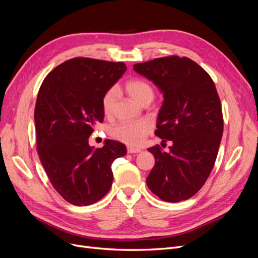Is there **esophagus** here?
Returning a JSON list of instances; mask_svg holds the SVG:
<instances>
[{"label": "esophagus", "mask_w": 258, "mask_h": 258, "mask_svg": "<svg viewBox=\"0 0 258 258\" xmlns=\"http://www.w3.org/2000/svg\"><path fill=\"white\" fill-rule=\"evenodd\" d=\"M127 151L129 154H137V153H140L142 152L141 148H138V147H132V146H128L127 147Z\"/></svg>", "instance_id": "34e87169"}]
</instances>
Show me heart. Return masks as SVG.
Segmentation results:
<instances>
[{"label": "heart", "instance_id": "1", "mask_svg": "<svg viewBox=\"0 0 258 258\" xmlns=\"http://www.w3.org/2000/svg\"><path fill=\"white\" fill-rule=\"evenodd\" d=\"M128 95L137 103L141 104L145 100L154 99V90L152 86L143 80H131L124 84ZM115 89H108L101 100V105L105 115H111L115 106ZM150 124L145 121H123L113 126L110 134L113 138L129 145H139L150 132Z\"/></svg>", "mask_w": 258, "mask_h": 258}]
</instances>
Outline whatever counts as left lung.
Here are the masks:
<instances>
[{
    "label": "left lung",
    "mask_w": 258,
    "mask_h": 258,
    "mask_svg": "<svg viewBox=\"0 0 258 258\" xmlns=\"http://www.w3.org/2000/svg\"><path fill=\"white\" fill-rule=\"evenodd\" d=\"M134 70L163 93L155 135L172 141L169 152L148 148L155 166L146 184L168 202L197 194L215 163L223 136L221 100L211 76L189 58L170 56L137 63Z\"/></svg>",
    "instance_id": "8db88e82"
}]
</instances>
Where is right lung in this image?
Returning <instances> with one entry per match:
<instances>
[{"mask_svg":"<svg viewBox=\"0 0 258 258\" xmlns=\"http://www.w3.org/2000/svg\"><path fill=\"white\" fill-rule=\"evenodd\" d=\"M127 70L123 62L73 58L45 77L38 91L34 120L37 152L50 183L74 206L103 198L113 183V161L127 154L124 144L88 139L104 113L101 100Z\"/></svg>","mask_w":258,"mask_h":258,"instance_id":"1","label":"right lung"}]
</instances>
